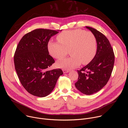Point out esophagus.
<instances>
[{
  "label": "esophagus",
  "instance_id": "esophagus-1",
  "mask_svg": "<svg viewBox=\"0 0 128 128\" xmlns=\"http://www.w3.org/2000/svg\"><path fill=\"white\" fill-rule=\"evenodd\" d=\"M63 72L64 74H66V73H68L69 72V70H66V69H63Z\"/></svg>",
  "mask_w": 128,
  "mask_h": 128
}]
</instances>
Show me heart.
I'll use <instances>...</instances> for the list:
<instances>
[{"label": "heart", "instance_id": "heart-1", "mask_svg": "<svg viewBox=\"0 0 128 128\" xmlns=\"http://www.w3.org/2000/svg\"><path fill=\"white\" fill-rule=\"evenodd\" d=\"M58 42L50 41L48 50L54 58L61 59L68 53L71 56L57 61L58 67L71 69L78 66L81 63L84 65L88 64L96 55L97 40L91 32L82 29L64 31L57 37Z\"/></svg>", "mask_w": 128, "mask_h": 128}]
</instances>
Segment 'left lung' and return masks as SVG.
Wrapping results in <instances>:
<instances>
[{
  "instance_id": "obj_1",
  "label": "left lung",
  "mask_w": 128,
  "mask_h": 128,
  "mask_svg": "<svg viewBox=\"0 0 128 128\" xmlns=\"http://www.w3.org/2000/svg\"><path fill=\"white\" fill-rule=\"evenodd\" d=\"M96 38L97 48L94 59L88 65L78 70V78L76 87L86 95L93 94L107 83L113 70L114 54L106 36L96 29L86 26Z\"/></svg>"
}]
</instances>
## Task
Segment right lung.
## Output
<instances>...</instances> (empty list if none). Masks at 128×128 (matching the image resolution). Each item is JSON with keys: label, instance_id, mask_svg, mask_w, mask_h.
<instances>
[{"label": "right lung", "instance_id": "right-lung-1", "mask_svg": "<svg viewBox=\"0 0 128 128\" xmlns=\"http://www.w3.org/2000/svg\"><path fill=\"white\" fill-rule=\"evenodd\" d=\"M58 31L34 30L23 36L16 47L14 58L16 74L23 87L34 96L44 97L49 95L63 74L61 69H48L54 63L49 54L48 44Z\"/></svg>", "mask_w": 128, "mask_h": 128}]
</instances>
